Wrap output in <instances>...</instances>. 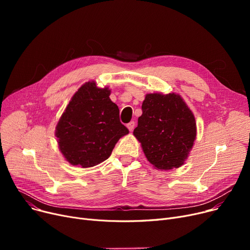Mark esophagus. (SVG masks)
<instances>
[{"label":"esophagus","instance_id":"1","mask_svg":"<svg viewBox=\"0 0 250 250\" xmlns=\"http://www.w3.org/2000/svg\"><path fill=\"white\" fill-rule=\"evenodd\" d=\"M135 122H129L127 125H126V126H127V128L130 130V132H132V130L135 128Z\"/></svg>","mask_w":250,"mask_h":250}]
</instances>
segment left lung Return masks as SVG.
I'll return each mask as SVG.
<instances>
[{"label":"left lung","instance_id":"obj_1","mask_svg":"<svg viewBox=\"0 0 250 250\" xmlns=\"http://www.w3.org/2000/svg\"><path fill=\"white\" fill-rule=\"evenodd\" d=\"M142 111L134 135L148 161L162 170L180 167L196 136L190 109L177 94L154 93L146 95Z\"/></svg>","mask_w":250,"mask_h":250}]
</instances>
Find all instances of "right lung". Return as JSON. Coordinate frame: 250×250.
I'll return each mask as SVG.
<instances>
[{
    "label": "right lung",
    "mask_w": 250,
    "mask_h": 250,
    "mask_svg": "<svg viewBox=\"0 0 250 250\" xmlns=\"http://www.w3.org/2000/svg\"><path fill=\"white\" fill-rule=\"evenodd\" d=\"M108 88L88 82L79 89L57 125L56 136L64 158L83 168L95 166L111 155L117 141L128 134Z\"/></svg>",
    "instance_id": "obj_1"
}]
</instances>
